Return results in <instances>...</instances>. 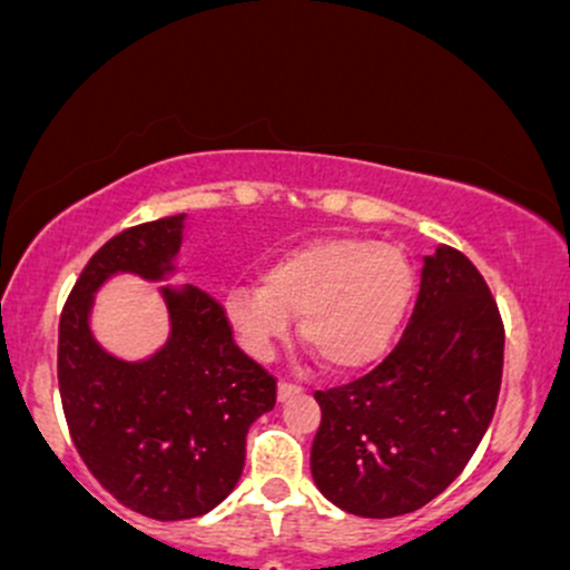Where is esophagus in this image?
<instances>
[{"label":"esophagus","mask_w":570,"mask_h":570,"mask_svg":"<svg viewBox=\"0 0 570 570\" xmlns=\"http://www.w3.org/2000/svg\"><path fill=\"white\" fill-rule=\"evenodd\" d=\"M298 391H302V389H298L296 383H287V381H283V383L277 385V396H279V402L291 400V396H293V394H298Z\"/></svg>","instance_id":"1"}]
</instances>
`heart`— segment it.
Segmentation results:
<instances>
[{"label": "heart", "instance_id": "heart-1", "mask_svg": "<svg viewBox=\"0 0 570 570\" xmlns=\"http://www.w3.org/2000/svg\"><path fill=\"white\" fill-rule=\"evenodd\" d=\"M413 296V266L394 244L321 236L263 266L261 285H234L225 312L249 356L272 358L291 332L326 370L353 372L389 351Z\"/></svg>", "mask_w": 570, "mask_h": 570}]
</instances>
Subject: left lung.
<instances>
[{
	"label": "left lung",
	"instance_id": "8db88e82",
	"mask_svg": "<svg viewBox=\"0 0 570 570\" xmlns=\"http://www.w3.org/2000/svg\"><path fill=\"white\" fill-rule=\"evenodd\" d=\"M503 317L459 249L424 258L400 345L370 375L315 391L309 468L323 498L389 519L438 498L479 449L503 381Z\"/></svg>",
	"mask_w": 570,
	"mask_h": 570
}]
</instances>
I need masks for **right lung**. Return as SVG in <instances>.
<instances>
[{
  "mask_svg": "<svg viewBox=\"0 0 570 570\" xmlns=\"http://www.w3.org/2000/svg\"><path fill=\"white\" fill-rule=\"evenodd\" d=\"M185 214L108 238L72 285L59 317V394L89 473L121 505L176 522L234 492L247 430L277 402V381L234 342L225 307L200 287H163L168 342L144 361L102 351L89 328L95 291L119 272L163 279Z\"/></svg>",
  "mask_w": 570,
  "mask_h": 570,
  "instance_id": "1",
  "label": "right lung"
}]
</instances>
